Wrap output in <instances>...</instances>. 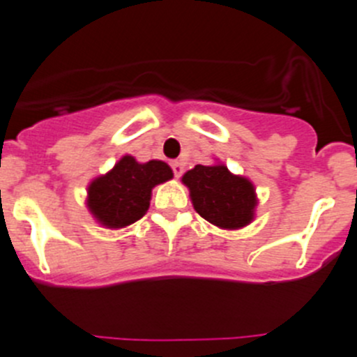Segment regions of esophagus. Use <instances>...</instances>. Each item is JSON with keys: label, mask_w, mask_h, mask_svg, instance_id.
I'll use <instances>...</instances> for the list:
<instances>
[{"label": "esophagus", "mask_w": 357, "mask_h": 357, "mask_svg": "<svg viewBox=\"0 0 357 357\" xmlns=\"http://www.w3.org/2000/svg\"><path fill=\"white\" fill-rule=\"evenodd\" d=\"M171 167H172V172H174L176 178H181L183 172H185V165H183V162L172 160L171 162Z\"/></svg>", "instance_id": "34e87169"}]
</instances>
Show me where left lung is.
<instances>
[{"instance_id": "obj_1", "label": "left lung", "mask_w": 357, "mask_h": 357, "mask_svg": "<svg viewBox=\"0 0 357 357\" xmlns=\"http://www.w3.org/2000/svg\"><path fill=\"white\" fill-rule=\"evenodd\" d=\"M183 183L190 188L195 211L219 228H242L254 218V186L225 165H195L183 176Z\"/></svg>"}]
</instances>
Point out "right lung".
Instances as JSON below:
<instances>
[{"label":"right lung","mask_w":357,"mask_h":357,"mask_svg":"<svg viewBox=\"0 0 357 357\" xmlns=\"http://www.w3.org/2000/svg\"><path fill=\"white\" fill-rule=\"evenodd\" d=\"M171 178L172 171L165 162L139 164L131 155H126L110 172L89 185L88 207L103 226H129L149 211L153 186Z\"/></svg>","instance_id":"add662e5"}]
</instances>
